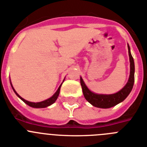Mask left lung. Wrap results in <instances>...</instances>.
I'll list each match as a JSON object with an SVG mask.
<instances>
[{
	"label": "left lung",
	"mask_w": 147,
	"mask_h": 147,
	"mask_svg": "<svg viewBox=\"0 0 147 147\" xmlns=\"http://www.w3.org/2000/svg\"><path fill=\"white\" fill-rule=\"evenodd\" d=\"M128 52H129V62H130V74H129V80L126 84L125 86L114 94H97L90 91L86 86L82 78L80 77V83L82 88V92L85 99L93 106L99 108H110L114 107L120 102H123L129 94L134 85L135 81V64L134 59L130 52V49L128 45Z\"/></svg>",
	"instance_id": "8db88e82"
}]
</instances>
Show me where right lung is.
<instances>
[{
    "label": "right lung",
    "mask_w": 147,
    "mask_h": 147,
    "mask_svg": "<svg viewBox=\"0 0 147 147\" xmlns=\"http://www.w3.org/2000/svg\"><path fill=\"white\" fill-rule=\"evenodd\" d=\"M11 88H12L13 90H14V92L15 93V94L18 96L19 98H20V99L23 101V102H25L26 105H28V106H30V107H34V108H44V107H49V106H50L51 105H52V104H54V102H56V100L57 99L58 96H59V90H60V88L61 86H62V84L60 85V86L59 87V88L57 89V90L56 91V93H54V95H53L51 97V98H48V99L45 100V101H42V102H28V101H26V100H25L24 98H22L20 96H19L18 95V93H17L16 91H15V90L14 89V88L12 87V85H11Z\"/></svg>",
    "instance_id": "add662e5"
}]
</instances>
